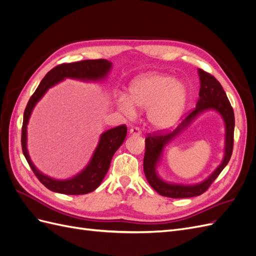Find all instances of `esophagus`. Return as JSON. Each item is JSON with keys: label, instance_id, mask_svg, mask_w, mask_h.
Instances as JSON below:
<instances>
[{"label": "esophagus", "instance_id": "obj_1", "mask_svg": "<svg viewBox=\"0 0 256 256\" xmlns=\"http://www.w3.org/2000/svg\"><path fill=\"white\" fill-rule=\"evenodd\" d=\"M129 134H130L131 136H140V134H141V131H140V129H138V128L134 127V128H131V129L129 130Z\"/></svg>", "mask_w": 256, "mask_h": 256}]
</instances>
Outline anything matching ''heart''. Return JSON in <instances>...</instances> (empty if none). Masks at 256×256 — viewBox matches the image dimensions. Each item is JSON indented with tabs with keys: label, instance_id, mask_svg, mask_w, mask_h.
<instances>
[{
	"label": "heart",
	"instance_id": "obj_1",
	"mask_svg": "<svg viewBox=\"0 0 256 256\" xmlns=\"http://www.w3.org/2000/svg\"><path fill=\"white\" fill-rule=\"evenodd\" d=\"M188 100L189 90L182 81L164 74L146 72L131 81L128 96H120L118 104L127 115L136 114L134 106L147 110L152 127L164 130L180 122Z\"/></svg>",
	"mask_w": 256,
	"mask_h": 256
}]
</instances>
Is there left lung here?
<instances>
[{"mask_svg":"<svg viewBox=\"0 0 256 256\" xmlns=\"http://www.w3.org/2000/svg\"><path fill=\"white\" fill-rule=\"evenodd\" d=\"M200 76V92L198 100L193 110L171 134H160L148 136L145 140V156H144V173L147 182L152 188L157 191L160 196L180 198L198 196L204 193L210 186L222 170L226 166L233 152L234 144V128L235 116L228 96L222 85L214 76L205 72L202 69H198ZM208 110H216L221 115L226 127V140H224V154L222 164L206 180L198 184L184 185L170 183L162 180L158 176L156 168L160 162L164 147L172 140L186 128L200 114Z\"/></svg>","mask_w":256,"mask_h":256,"instance_id":"1","label":"left lung"}]
</instances>
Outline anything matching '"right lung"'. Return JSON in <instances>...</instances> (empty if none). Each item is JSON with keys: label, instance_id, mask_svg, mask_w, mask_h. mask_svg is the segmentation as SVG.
I'll use <instances>...</instances> for the list:
<instances>
[{"label": "right lung", "instance_id": "1", "mask_svg": "<svg viewBox=\"0 0 256 256\" xmlns=\"http://www.w3.org/2000/svg\"><path fill=\"white\" fill-rule=\"evenodd\" d=\"M112 69V63L106 60H85L70 64H62L44 76L35 92L30 98L23 115L21 145L23 154L32 171L46 188L53 192L69 196L86 194L97 189L110 168L113 154L125 141L127 127L122 125L109 129L102 134L92 156L80 173L68 180H56L44 175L38 170L30 158L28 152V124L37 102L44 97L49 88L63 80L76 79L84 82H99L104 80Z\"/></svg>", "mask_w": 256, "mask_h": 256}]
</instances>
